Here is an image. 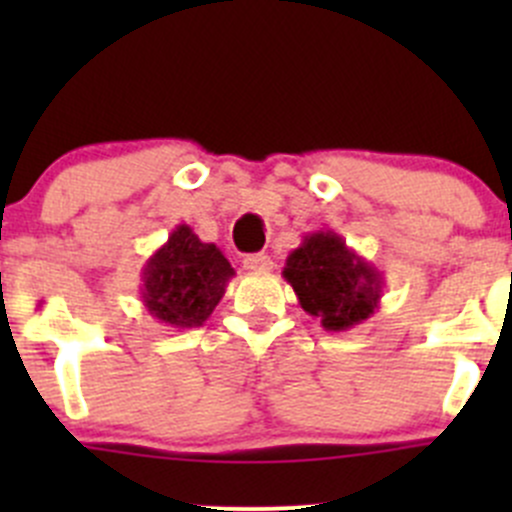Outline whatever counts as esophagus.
Masks as SVG:
<instances>
[{
    "label": "esophagus",
    "mask_w": 512,
    "mask_h": 512,
    "mask_svg": "<svg viewBox=\"0 0 512 512\" xmlns=\"http://www.w3.org/2000/svg\"><path fill=\"white\" fill-rule=\"evenodd\" d=\"M272 267H275V262H272L270 255H265V252L245 257V270L250 272H272Z\"/></svg>",
    "instance_id": "34e87169"
}]
</instances>
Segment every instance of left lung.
I'll return each mask as SVG.
<instances>
[{"label":"left lung","mask_w":512,"mask_h":512,"mask_svg":"<svg viewBox=\"0 0 512 512\" xmlns=\"http://www.w3.org/2000/svg\"><path fill=\"white\" fill-rule=\"evenodd\" d=\"M282 277L327 332H349L374 317L386 285L384 275L334 230L307 232L287 255Z\"/></svg>","instance_id":"8db88e82"}]
</instances>
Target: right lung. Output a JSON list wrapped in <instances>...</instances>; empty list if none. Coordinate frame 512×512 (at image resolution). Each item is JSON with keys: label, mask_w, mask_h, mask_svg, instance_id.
<instances>
[{"label": "right lung", "mask_w": 512, "mask_h": 512, "mask_svg": "<svg viewBox=\"0 0 512 512\" xmlns=\"http://www.w3.org/2000/svg\"><path fill=\"white\" fill-rule=\"evenodd\" d=\"M235 270L213 242L180 223L141 270V302L160 324L173 329L203 327Z\"/></svg>", "instance_id": "right-lung-1"}]
</instances>
